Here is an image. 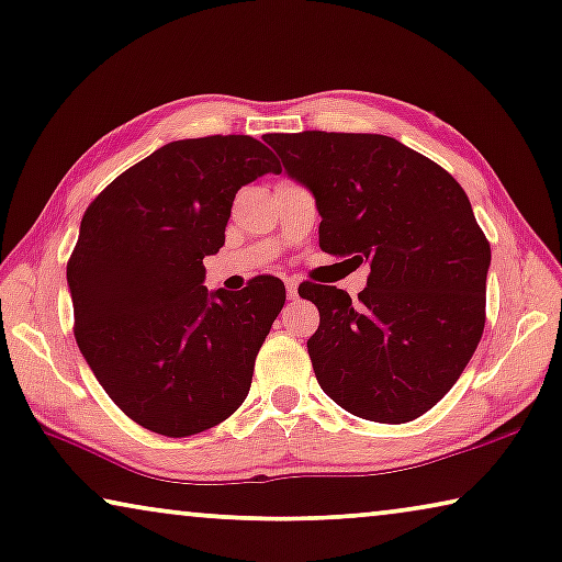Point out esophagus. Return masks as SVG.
<instances>
[{"mask_svg":"<svg viewBox=\"0 0 562 562\" xmlns=\"http://www.w3.org/2000/svg\"><path fill=\"white\" fill-rule=\"evenodd\" d=\"M284 290H288V297L290 300H295L297 297V280L295 278L284 280Z\"/></svg>","mask_w":562,"mask_h":562,"instance_id":"34e87169","label":"esophagus"}]
</instances>
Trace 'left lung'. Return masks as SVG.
<instances>
[{
  "label": "left lung",
  "mask_w": 562,
  "mask_h": 562,
  "mask_svg": "<svg viewBox=\"0 0 562 562\" xmlns=\"http://www.w3.org/2000/svg\"><path fill=\"white\" fill-rule=\"evenodd\" d=\"M284 171L315 194L321 249L368 262L353 303L303 282L321 325L307 340L335 404L379 424L437 406L474 356L487 307L490 241L454 176L379 133H267Z\"/></svg>",
  "instance_id": "8db88e82"
}]
</instances>
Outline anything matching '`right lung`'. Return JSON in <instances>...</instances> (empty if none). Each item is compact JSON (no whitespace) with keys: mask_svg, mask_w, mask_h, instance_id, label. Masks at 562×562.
Segmentation results:
<instances>
[{"mask_svg":"<svg viewBox=\"0 0 562 562\" xmlns=\"http://www.w3.org/2000/svg\"><path fill=\"white\" fill-rule=\"evenodd\" d=\"M280 173L252 136L166 144L90 201L67 259L75 340L121 412L181 439L229 418L284 305L272 274L245 290L204 288L245 183Z\"/></svg>","mask_w":562,"mask_h":562,"instance_id":"right-lung-1","label":"right lung"}]
</instances>
